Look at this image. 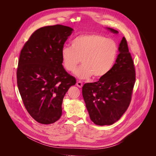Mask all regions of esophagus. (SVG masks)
<instances>
[{"mask_svg":"<svg viewBox=\"0 0 156 156\" xmlns=\"http://www.w3.org/2000/svg\"><path fill=\"white\" fill-rule=\"evenodd\" d=\"M76 84H77V86L79 88H82V87H83V83H82L81 81H77V83H76Z\"/></svg>","mask_w":156,"mask_h":156,"instance_id":"obj_1","label":"esophagus"}]
</instances>
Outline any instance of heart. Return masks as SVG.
Masks as SVG:
<instances>
[{"label": "heart", "mask_w": 156, "mask_h": 156, "mask_svg": "<svg viewBox=\"0 0 156 156\" xmlns=\"http://www.w3.org/2000/svg\"><path fill=\"white\" fill-rule=\"evenodd\" d=\"M118 46L114 40L97 34H83L71 42V48L61 52L66 70L72 72L81 62L83 65L75 72V76L87 79L93 75L100 79L110 72L116 58Z\"/></svg>", "instance_id": "1"}]
</instances>
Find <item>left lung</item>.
<instances>
[{
  "instance_id": "1",
  "label": "left lung",
  "mask_w": 156,
  "mask_h": 156,
  "mask_svg": "<svg viewBox=\"0 0 156 156\" xmlns=\"http://www.w3.org/2000/svg\"><path fill=\"white\" fill-rule=\"evenodd\" d=\"M107 29L114 34L119 32ZM116 62L105 76L85 83L83 97L91 120L98 126L112 125L128 108L135 82V70L124 37L119 47Z\"/></svg>"
}]
</instances>
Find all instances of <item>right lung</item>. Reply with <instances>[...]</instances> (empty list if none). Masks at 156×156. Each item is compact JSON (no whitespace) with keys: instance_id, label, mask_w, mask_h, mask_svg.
I'll return each instance as SVG.
<instances>
[{"instance_id":"obj_1","label":"right lung","mask_w":156,"mask_h":156,"mask_svg":"<svg viewBox=\"0 0 156 156\" xmlns=\"http://www.w3.org/2000/svg\"><path fill=\"white\" fill-rule=\"evenodd\" d=\"M73 29L61 25L41 27L21 51L17 69L19 91L36 121L53 124L62 115L63 98L76 79L65 70L61 52Z\"/></svg>"}]
</instances>
